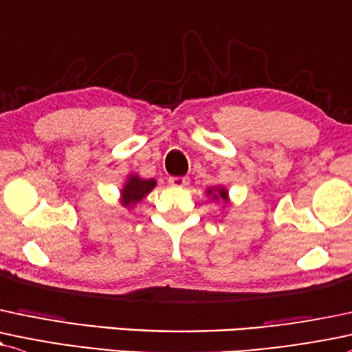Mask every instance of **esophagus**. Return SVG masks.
<instances>
[{
	"label": "esophagus",
	"mask_w": 352,
	"mask_h": 352,
	"mask_svg": "<svg viewBox=\"0 0 352 352\" xmlns=\"http://www.w3.org/2000/svg\"><path fill=\"white\" fill-rule=\"evenodd\" d=\"M168 184L172 185V187H187V185L190 184L188 177H170L168 179Z\"/></svg>",
	"instance_id": "1"
}]
</instances>
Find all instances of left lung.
<instances>
[{"label":"left lung","instance_id":"obj_1","mask_svg":"<svg viewBox=\"0 0 352 352\" xmlns=\"http://www.w3.org/2000/svg\"><path fill=\"white\" fill-rule=\"evenodd\" d=\"M206 195L211 197V200H219L223 201L224 205H228L230 203V195H228V190L221 187V185H218V187H211V188H206Z\"/></svg>","mask_w":352,"mask_h":352}]
</instances>
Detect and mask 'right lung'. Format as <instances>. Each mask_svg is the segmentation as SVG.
Returning a JSON list of instances; mask_svg holds the SVG:
<instances>
[{"instance_id": "1", "label": "right lung", "mask_w": 352, "mask_h": 352, "mask_svg": "<svg viewBox=\"0 0 352 352\" xmlns=\"http://www.w3.org/2000/svg\"><path fill=\"white\" fill-rule=\"evenodd\" d=\"M155 185H157L155 179H141L135 173H131L120 192V203L124 208L131 210L134 205L144 200L154 190Z\"/></svg>"}]
</instances>
